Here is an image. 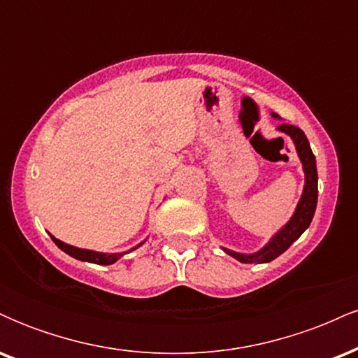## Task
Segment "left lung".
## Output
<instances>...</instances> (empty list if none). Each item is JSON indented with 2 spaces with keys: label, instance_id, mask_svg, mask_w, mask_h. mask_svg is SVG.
<instances>
[{
  "label": "left lung",
  "instance_id": "obj_1",
  "mask_svg": "<svg viewBox=\"0 0 358 358\" xmlns=\"http://www.w3.org/2000/svg\"><path fill=\"white\" fill-rule=\"evenodd\" d=\"M273 116L278 117V114H273ZM278 129L289 134L293 138L294 145H296V151L303 163V170H305V190H303L301 200H299L296 212L291 217V220L259 252L245 256V254H237L229 249H224L225 252L231 254L232 257H236L241 262H256V264H259V262H269L278 256H281L310 227L316 210V200H318V173H316V159L310 148V143H308L305 133L298 126L281 124Z\"/></svg>",
  "mask_w": 358,
  "mask_h": 358
}]
</instances>
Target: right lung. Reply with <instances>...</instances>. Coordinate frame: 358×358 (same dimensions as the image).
<instances>
[{"instance_id":"obj_1","label":"right lung","mask_w":358,"mask_h":358,"mask_svg":"<svg viewBox=\"0 0 358 358\" xmlns=\"http://www.w3.org/2000/svg\"><path fill=\"white\" fill-rule=\"evenodd\" d=\"M52 241L55 242L59 248L67 252L69 256L79 259V261H87V262H94V264H102V266H108L116 262L119 257L124 256V252H119V254H102V252H96V250H87V249H79V248H73V245L64 244V242L55 239V237L50 236Z\"/></svg>"}]
</instances>
